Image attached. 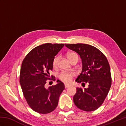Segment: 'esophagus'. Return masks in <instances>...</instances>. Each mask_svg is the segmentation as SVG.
Returning a JSON list of instances; mask_svg holds the SVG:
<instances>
[{
    "instance_id": "esophagus-1",
    "label": "esophagus",
    "mask_w": 126,
    "mask_h": 126,
    "mask_svg": "<svg viewBox=\"0 0 126 126\" xmlns=\"http://www.w3.org/2000/svg\"><path fill=\"white\" fill-rule=\"evenodd\" d=\"M64 86H65V88H67L70 87V85H69V84H64Z\"/></svg>"
}]
</instances>
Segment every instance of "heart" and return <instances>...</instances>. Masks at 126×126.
Returning <instances> with one entry per match:
<instances>
[{"mask_svg": "<svg viewBox=\"0 0 126 126\" xmlns=\"http://www.w3.org/2000/svg\"><path fill=\"white\" fill-rule=\"evenodd\" d=\"M67 57L68 60L69 61H70L72 59H73L75 57H78V55H77V53H75V52H70L68 54ZM59 57L57 56V57H55V58L53 59V67H56L57 66L58 63V61H59ZM74 74L73 73H68V72H62L61 73L60 75H59V77L60 79L65 82L66 83H69L71 81L72 79H73V77L74 76Z\"/></svg>", "mask_w": 126, "mask_h": 126, "instance_id": "b5f03b06", "label": "heart"}]
</instances>
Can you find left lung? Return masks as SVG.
Instances as JSON below:
<instances>
[{
	"mask_svg": "<svg viewBox=\"0 0 126 126\" xmlns=\"http://www.w3.org/2000/svg\"><path fill=\"white\" fill-rule=\"evenodd\" d=\"M65 47L78 53L82 60V71L76 82L89 84L84 89L76 88L73 97L74 103L82 110H95L102 104L111 87L110 69L107 59L101 51L92 45L65 44Z\"/></svg>",
	"mask_w": 126,
	"mask_h": 126,
	"instance_id": "left-lung-1",
	"label": "left lung"
}]
</instances>
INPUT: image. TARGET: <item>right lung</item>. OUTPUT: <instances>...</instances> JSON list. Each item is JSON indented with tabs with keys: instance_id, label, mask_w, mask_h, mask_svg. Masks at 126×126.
I'll list each match as a JSON object with an SVG mask.
<instances>
[{
	"instance_id": "right-lung-1",
	"label": "right lung",
	"mask_w": 126,
	"mask_h": 126,
	"mask_svg": "<svg viewBox=\"0 0 126 126\" xmlns=\"http://www.w3.org/2000/svg\"><path fill=\"white\" fill-rule=\"evenodd\" d=\"M64 44L46 43L34 47L26 56L22 64L19 82L23 95L30 108L41 114H47L57 107L58 100L65 87L57 80L55 85L45 87L50 79L55 56ZM52 77L55 81V77Z\"/></svg>"
}]
</instances>
